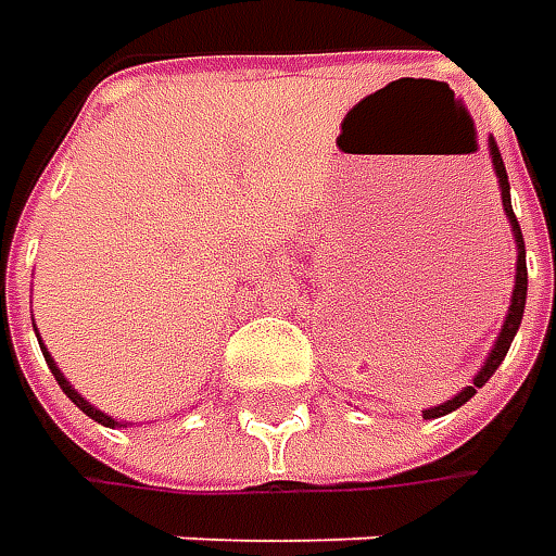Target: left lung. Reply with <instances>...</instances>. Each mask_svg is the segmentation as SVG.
Wrapping results in <instances>:
<instances>
[{"label": "left lung", "instance_id": "8db88e82", "mask_svg": "<svg viewBox=\"0 0 556 556\" xmlns=\"http://www.w3.org/2000/svg\"><path fill=\"white\" fill-rule=\"evenodd\" d=\"M489 154H492V169H495V176H498V188H502V206H504V216L510 219V231H514V241H517V275H514V296H510V309H507V318H504L502 333H498V340H495V346H492V353L489 358L482 362L480 374L473 377V383L470 387H464L455 399H448V402H442V405H433V408H427L424 417L430 420V417H442L448 415V412H455L460 408L464 402H470L473 393L480 390L482 383L492 377V374L498 371V365L504 362V355L510 350V343H514V333L520 328V321H523V309H526V244H523V231H520V223H517V216H514V206H510V185H507V169H504L502 161V151H498V144L495 139H489Z\"/></svg>", "mask_w": 556, "mask_h": 556}]
</instances>
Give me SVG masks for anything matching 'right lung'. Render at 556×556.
<instances>
[{"instance_id":"obj_1","label":"right lung","mask_w":556,"mask_h":556,"mask_svg":"<svg viewBox=\"0 0 556 556\" xmlns=\"http://www.w3.org/2000/svg\"><path fill=\"white\" fill-rule=\"evenodd\" d=\"M36 337H39V333H36ZM39 350H42V355H46V362H49V368H52L54 380H58V387L64 390V395H67V399L74 402V405H76V408H79V412H83V415H89V417H92V420H98L101 427H111V430H114V427H123L119 420H114V417H111V415H104V412H98L96 405H89V402H86L83 395L76 393L74 387H71V380H67V377L61 374V368L54 365V358H52V355H49V350H46L42 343H39Z\"/></svg>"}]
</instances>
